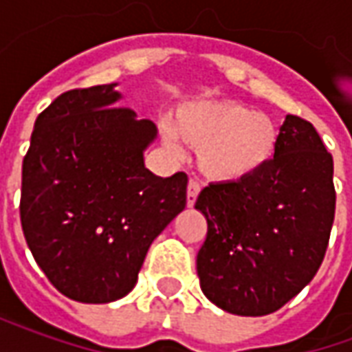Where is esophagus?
<instances>
[{"instance_id":"34e87169","label":"esophagus","mask_w":352,"mask_h":352,"mask_svg":"<svg viewBox=\"0 0 352 352\" xmlns=\"http://www.w3.org/2000/svg\"><path fill=\"white\" fill-rule=\"evenodd\" d=\"M198 194H199V184L190 179V183H188V188H186V204L188 207H192L196 204V199H198Z\"/></svg>"}]
</instances>
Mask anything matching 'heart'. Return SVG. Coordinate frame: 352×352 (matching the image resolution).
I'll return each instance as SVG.
<instances>
[{
    "instance_id": "b5f03b06",
    "label": "heart",
    "mask_w": 352,
    "mask_h": 352,
    "mask_svg": "<svg viewBox=\"0 0 352 352\" xmlns=\"http://www.w3.org/2000/svg\"><path fill=\"white\" fill-rule=\"evenodd\" d=\"M175 135L198 148L199 171L217 183H241L258 175L279 146V128L270 116L230 100L183 105L171 130H164L171 148H177Z\"/></svg>"
}]
</instances>
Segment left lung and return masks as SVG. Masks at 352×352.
Segmentation results:
<instances>
[{"mask_svg": "<svg viewBox=\"0 0 352 352\" xmlns=\"http://www.w3.org/2000/svg\"><path fill=\"white\" fill-rule=\"evenodd\" d=\"M196 209L207 219L196 260L204 294L234 315H270L324 260L336 213L332 154L313 124L288 115L275 158L258 175L211 183Z\"/></svg>", "mask_w": 352, "mask_h": 352, "instance_id": "1", "label": "left lung"}]
</instances>
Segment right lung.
Segmentation results:
<instances>
[{
	"instance_id": "add662e5",
	"label": "right lung",
	"mask_w": 352,
	"mask_h": 352,
	"mask_svg": "<svg viewBox=\"0 0 352 352\" xmlns=\"http://www.w3.org/2000/svg\"><path fill=\"white\" fill-rule=\"evenodd\" d=\"M115 87L58 96L22 162L28 247L50 283L82 303L128 294L151 243L186 206V173L164 179L145 168L156 126L115 107Z\"/></svg>"
}]
</instances>
